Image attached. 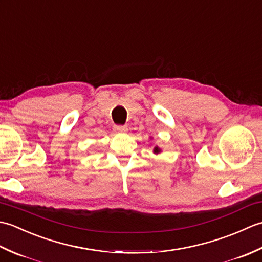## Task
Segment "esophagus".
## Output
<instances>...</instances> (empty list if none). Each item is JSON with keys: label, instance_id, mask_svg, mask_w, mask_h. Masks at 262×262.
<instances>
[{"label": "esophagus", "instance_id": "34e87169", "mask_svg": "<svg viewBox=\"0 0 262 262\" xmlns=\"http://www.w3.org/2000/svg\"><path fill=\"white\" fill-rule=\"evenodd\" d=\"M114 130L116 133H126L128 130V128L126 126H120V125H116L114 126Z\"/></svg>", "mask_w": 262, "mask_h": 262}]
</instances>
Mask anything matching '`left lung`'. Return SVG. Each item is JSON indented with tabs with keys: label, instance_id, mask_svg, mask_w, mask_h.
<instances>
[{
	"label": "left lung",
	"instance_id": "left-lung-1",
	"mask_svg": "<svg viewBox=\"0 0 262 262\" xmlns=\"http://www.w3.org/2000/svg\"><path fill=\"white\" fill-rule=\"evenodd\" d=\"M153 152H154L155 154H158V153H160V152H161V149H160L158 146H155V147H154V149H153Z\"/></svg>",
	"mask_w": 262,
	"mask_h": 262
}]
</instances>
